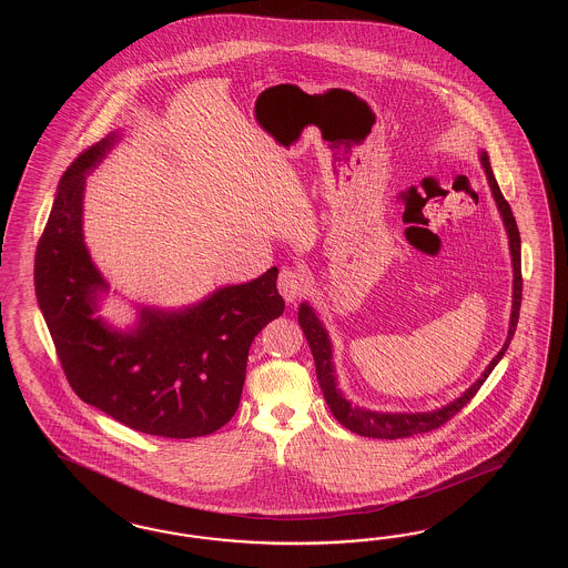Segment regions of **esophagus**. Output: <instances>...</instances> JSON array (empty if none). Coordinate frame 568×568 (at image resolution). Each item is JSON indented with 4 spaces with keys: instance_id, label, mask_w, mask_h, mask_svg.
<instances>
[{
    "instance_id": "obj_1",
    "label": "esophagus",
    "mask_w": 568,
    "mask_h": 568,
    "mask_svg": "<svg viewBox=\"0 0 568 568\" xmlns=\"http://www.w3.org/2000/svg\"><path fill=\"white\" fill-rule=\"evenodd\" d=\"M276 287L285 297V302L293 304L306 292V276L300 268H283L276 278Z\"/></svg>"
}]
</instances>
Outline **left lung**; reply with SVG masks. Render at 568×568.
<instances>
[{
  "label": "left lung",
  "instance_id": "obj_1",
  "mask_svg": "<svg viewBox=\"0 0 568 568\" xmlns=\"http://www.w3.org/2000/svg\"><path fill=\"white\" fill-rule=\"evenodd\" d=\"M479 160H481L483 171L487 174V183H489V190H491V195L496 200L499 216H501L506 233H508V245H510V256H513V275H515V278H513V312H510L508 337L501 345L498 356L487 364L481 377L477 378L463 396L456 397L454 402H449L437 410H429V413H377V410L354 406L349 399H345L342 389L337 387L335 364H333V345L328 339L327 328L323 327L321 318L316 316V312L310 306L308 302H304L300 306L297 321H300V327L308 339L310 352H312L314 364H316V378H318V385L323 389V396L327 399L328 410L344 425L345 429H349L356 435L373 437V439H399V437H413L416 433H427V430L442 427L454 414L463 410L466 404L475 397V394L481 389L485 378L489 377V373L496 368V364L504 358L508 345L515 337L518 310H520V300H523L520 235H518V226H516L513 210H510L508 202L504 200V195L499 191L498 181H496L494 171H491L487 152H481Z\"/></svg>",
  "mask_w": 568,
  "mask_h": 568
}]
</instances>
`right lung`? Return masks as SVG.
<instances>
[{
	"label": "right lung",
	"mask_w": 568,
	"mask_h": 568,
	"mask_svg": "<svg viewBox=\"0 0 568 568\" xmlns=\"http://www.w3.org/2000/svg\"><path fill=\"white\" fill-rule=\"evenodd\" d=\"M121 139L110 133L64 172L34 254L37 302L83 402L139 433L202 437L237 413L250 345L285 310L278 268L187 308H139L129 331L108 325L95 314L108 283L87 250L83 197L87 174Z\"/></svg>",
	"instance_id": "right-lung-1"
}]
</instances>
